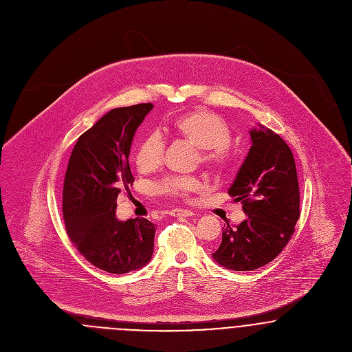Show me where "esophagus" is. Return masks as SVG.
I'll use <instances>...</instances> for the list:
<instances>
[{
	"label": "esophagus",
	"instance_id": "obj_1",
	"mask_svg": "<svg viewBox=\"0 0 352 352\" xmlns=\"http://www.w3.org/2000/svg\"><path fill=\"white\" fill-rule=\"evenodd\" d=\"M169 215H172V217H194L195 212L191 210H184V208H173L169 211Z\"/></svg>",
	"mask_w": 352,
	"mask_h": 352
}]
</instances>
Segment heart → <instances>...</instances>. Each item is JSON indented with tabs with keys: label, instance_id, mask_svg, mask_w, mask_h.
<instances>
[{
	"label": "heart",
	"instance_id": "heart-1",
	"mask_svg": "<svg viewBox=\"0 0 352 352\" xmlns=\"http://www.w3.org/2000/svg\"><path fill=\"white\" fill-rule=\"evenodd\" d=\"M177 134L192 142L199 148L201 161L214 169L228 165L230 160L229 142L230 131L226 123L214 112L206 109H195L180 118L173 123ZM165 142L158 131L145 137L135 153V164L142 172L157 169L164 158ZM203 184L194 176H169L162 179L155 191L166 197H188L192 192L201 190Z\"/></svg>",
	"mask_w": 352,
	"mask_h": 352
}]
</instances>
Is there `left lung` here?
Masks as SVG:
<instances>
[{
  "mask_svg": "<svg viewBox=\"0 0 352 352\" xmlns=\"http://www.w3.org/2000/svg\"><path fill=\"white\" fill-rule=\"evenodd\" d=\"M250 137L251 149L228 191L241 201L247 219L237 228L223 226L222 243L212 253L215 263L233 271H252L274 260L300 218V187L290 148L263 124L252 127Z\"/></svg>",
  "mask_w": 352,
  "mask_h": 352,
  "instance_id": "1",
  "label": "left lung"
}]
</instances>
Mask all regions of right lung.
Returning a JSON list of instances; mask_svg holds the SVG:
<instances>
[{"label": "right lung", "mask_w": 352, "mask_h": 352, "mask_svg": "<svg viewBox=\"0 0 352 352\" xmlns=\"http://www.w3.org/2000/svg\"><path fill=\"white\" fill-rule=\"evenodd\" d=\"M153 104L119 107L77 141L63 183V219L76 248L111 274L141 270L154 252L155 226L146 218L120 221L116 198L133 184L129 157L137 129Z\"/></svg>", "instance_id": "add662e5"}]
</instances>
